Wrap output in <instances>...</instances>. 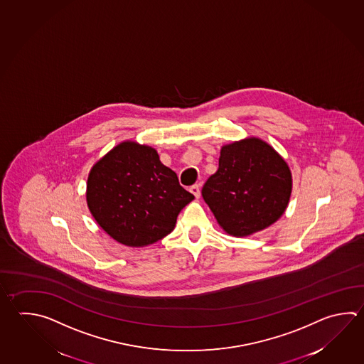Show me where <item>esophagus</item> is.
<instances>
[{"instance_id":"34e87169","label":"esophagus","mask_w":364,"mask_h":364,"mask_svg":"<svg viewBox=\"0 0 364 364\" xmlns=\"http://www.w3.org/2000/svg\"><path fill=\"white\" fill-rule=\"evenodd\" d=\"M189 192L192 193L193 196L197 199H198L199 196H200V191H199V186H197V184L191 186V188H189Z\"/></svg>"}]
</instances>
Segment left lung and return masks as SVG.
<instances>
[{"mask_svg":"<svg viewBox=\"0 0 364 364\" xmlns=\"http://www.w3.org/2000/svg\"><path fill=\"white\" fill-rule=\"evenodd\" d=\"M291 192L286 161L268 143L248 137L221 148L219 168L207 178L202 197L228 234L247 237L281 218Z\"/></svg>","mask_w":364,"mask_h":364,"instance_id":"obj_1","label":"left lung"}]
</instances>
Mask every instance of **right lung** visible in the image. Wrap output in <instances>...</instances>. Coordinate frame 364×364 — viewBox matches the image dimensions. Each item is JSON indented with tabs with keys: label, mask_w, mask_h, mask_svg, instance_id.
I'll return each mask as SVG.
<instances>
[{
	"label": "right lung",
	"mask_w": 364,
	"mask_h": 364,
	"mask_svg": "<svg viewBox=\"0 0 364 364\" xmlns=\"http://www.w3.org/2000/svg\"><path fill=\"white\" fill-rule=\"evenodd\" d=\"M86 199L96 223L113 240L144 247L171 233L194 196L178 184L156 149L124 141L91 168Z\"/></svg>",
	"instance_id": "right-lung-1"
}]
</instances>
